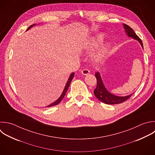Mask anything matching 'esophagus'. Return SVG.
<instances>
[{
  "label": "esophagus",
  "mask_w": 155,
  "mask_h": 155,
  "mask_svg": "<svg viewBox=\"0 0 155 155\" xmlns=\"http://www.w3.org/2000/svg\"><path fill=\"white\" fill-rule=\"evenodd\" d=\"M81 73L84 75H87V74L90 73V71L87 68H84L81 71Z\"/></svg>",
  "instance_id": "1"
}]
</instances>
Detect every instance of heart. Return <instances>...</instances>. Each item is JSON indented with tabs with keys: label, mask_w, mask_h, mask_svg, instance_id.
Returning a JSON list of instances; mask_svg holds the SVG:
<instances>
[{
	"label": "heart",
	"mask_w": 155,
	"mask_h": 155,
	"mask_svg": "<svg viewBox=\"0 0 155 155\" xmlns=\"http://www.w3.org/2000/svg\"><path fill=\"white\" fill-rule=\"evenodd\" d=\"M101 36H98L97 38V39H96L95 40H94L92 42H91V47H96V46H97L99 44V42H101ZM104 50L105 49V48H104Z\"/></svg>",
	"instance_id": "heart-1"
}]
</instances>
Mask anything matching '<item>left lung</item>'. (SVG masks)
Instances as JSON below:
<instances>
[{"label":"left lung","mask_w":155,"mask_h":155,"mask_svg":"<svg viewBox=\"0 0 155 155\" xmlns=\"http://www.w3.org/2000/svg\"><path fill=\"white\" fill-rule=\"evenodd\" d=\"M124 27L125 30V32L127 33V35L129 37L133 38L134 39L138 41L140 45H142L143 48V44L141 39L138 37V36L134 33L133 30L127 25V24H124ZM96 78L97 80V86L96 88L94 90V94L95 96L101 102L103 103H105L106 104H118L122 103L127 100H128L133 94H131L128 96H124V97H119V96H116L115 95H113L109 93L105 88V87L104 85V84L102 81L101 76L99 73H95Z\"/></svg>","instance_id":"left-lung-1"}]
</instances>
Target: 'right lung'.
<instances>
[{"mask_svg":"<svg viewBox=\"0 0 155 155\" xmlns=\"http://www.w3.org/2000/svg\"><path fill=\"white\" fill-rule=\"evenodd\" d=\"M34 25H31L30 27H29L28 28L27 30H29L31 27H32L34 26ZM74 76V73H71V74H70V77H69V79H68V81H67V84H66V85H65V88H64V91H63V92H62L61 96H60V97H59L57 101H56L54 102H53V104H51L48 105V106H47L48 107H52V106L56 105L59 104L61 102V101L62 100V99H63L64 97L65 96V94H66V93H67V90H68V87H69V86H70V83H71V81H72V79H73Z\"/></svg>","mask_w":155,"mask_h":155,"instance_id":"obj_1","label":"right lung"}]
</instances>
